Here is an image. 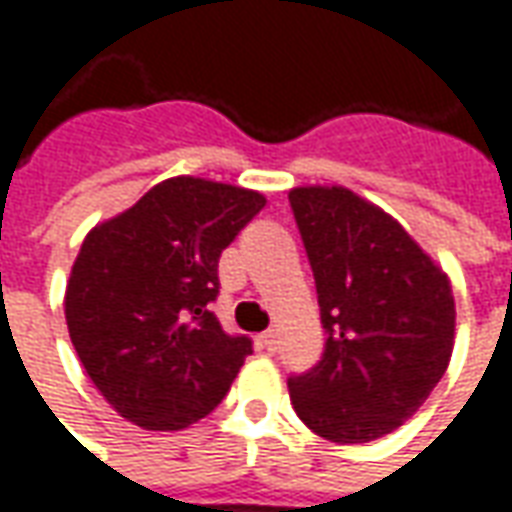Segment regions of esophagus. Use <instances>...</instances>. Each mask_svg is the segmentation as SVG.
I'll list each match as a JSON object with an SVG mask.
<instances>
[{"instance_id":"34e87169","label":"esophagus","mask_w":512,"mask_h":512,"mask_svg":"<svg viewBox=\"0 0 512 512\" xmlns=\"http://www.w3.org/2000/svg\"><path fill=\"white\" fill-rule=\"evenodd\" d=\"M257 343H260V348H266V351H274L277 348V331H263L257 337Z\"/></svg>"}]
</instances>
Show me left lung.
Instances as JSON below:
<instances>
[{
	"mask_svg": "<svg viewBox=\"0 0 512 512\" xmlns=\"http://www.w3.org/2000/svg\"><path fill=\"white\" fill-rule=\"evenodd\" d=\"M289 201L326 328L323 360L289 379L291 405L328 442H371L414 416L448 371V274L402 223L345 186H294Z\"/></svg>",
	"mask_w": 512,
	"mask_h": 512,
	"instance_id": "obj_1",
	"label": "left lung"
}]
</instances>
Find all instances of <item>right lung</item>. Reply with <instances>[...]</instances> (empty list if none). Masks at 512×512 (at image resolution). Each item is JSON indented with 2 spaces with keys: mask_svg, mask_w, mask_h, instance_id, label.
<instances>
[{
  "mask_svg": "<svg viewBox=\"0 0 512 512\" xmlns=\"http://www.w3.org/2000/svg\"><path fill=\"white\" fill-rule=\"evenodd\" d=\"M266 206L255 189L178 175L87 232L64 291L73 348L101 397L144 431H181L218 408L249 337L209 311L218 260Z\"/></svg>",
  "mask_w": 512,
  "mask_h": 512,
  "instance_id": "add662e5",
  "label": "right lung"
}]
</instances>
